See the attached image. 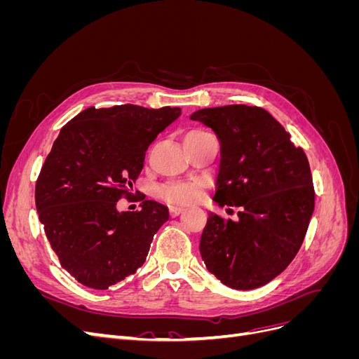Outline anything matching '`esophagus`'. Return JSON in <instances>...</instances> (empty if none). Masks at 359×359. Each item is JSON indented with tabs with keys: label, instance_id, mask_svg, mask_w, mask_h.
<instances>
[{
	"label": "esophagus",
	"instance_id": "obj_1",
	"mask_svg": "<svg viewBox=\"0 0 359 359\" xmlns=\"http://www.w3.org/2000/svg\"><path fill=\"white\" fill-rule=\"evenodd\" d=\"M184 206H177V205H172V206H169V212H170V215L172 217H177V215H180L181 212H184Z\"/></svg>",
	"mask_w": 359,
	"mask_h": 359
}]
</instances>
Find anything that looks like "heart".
Returning a JSON list of instances; mask_svg holds the SVG:
<instances>
[{"instance_id":"1","label":"heart","mask_w":359,"mask_h":359,"mask_svg":"<svg viewBox=\"0 0 359 359\" xmlns=\"http://www.w3.org/2000/svg\"><path fill=\"white\" fill-rule=\"evenodd\" d=\"M206 132L202 130H190V132L184 136V140L205 135ZM201 193V184L199 182H172L168 186L161 187L158 194L168 201V202H177V203H190L199 198Z\"/></svg>"}]
</instances>
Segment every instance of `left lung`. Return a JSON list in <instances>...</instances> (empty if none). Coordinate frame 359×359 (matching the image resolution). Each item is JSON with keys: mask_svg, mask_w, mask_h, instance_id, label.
<instances>
[{"mask_svg": "<svg viewBox=\"0 0 359 359\" xmlns=\"http://www.w3.org/2000/svg\"><path fill=\"white\" fill-rule=\"evenodd\" d=\"M190 119L212 128L220 142L214 201L240 208L236 222L208 214L201 256L226 286H264L283 273L306 236L314 210L307 156L262 107H208Z\"/></svg>", "mask_w": 359, "mask_h": 359, "instance_id": "1", "label": "left lung"}]
</instances>
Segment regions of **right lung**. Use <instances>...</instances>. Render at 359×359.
Returning a JSON list of instances; mask_svg holds the SVG:
<instances>
[{
	"instance_id": "add662e5",
	"label": "right lung",
	"mask_w": 359,
	"mask_h": 359,
	"mask_svg": "<svg viewBox=\"0 0 359 359\" xmlns=\"http://www.w3.org/2000/svg\"><path fill=\"white\" fill-rule=\"evenodd\" d=\"M181 115L180 107H88L61 128L36 182L39 219L61 266L104 290L144 265L165 205L142 198L139 211H118L132 196L145 151Z\"/></svg>"
}]
</instances>
